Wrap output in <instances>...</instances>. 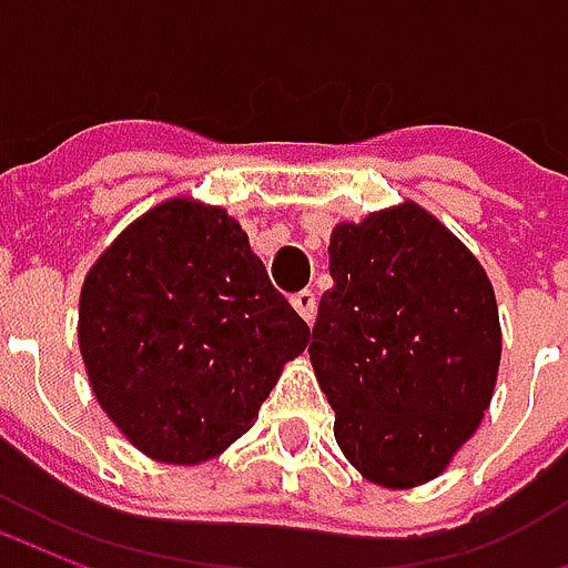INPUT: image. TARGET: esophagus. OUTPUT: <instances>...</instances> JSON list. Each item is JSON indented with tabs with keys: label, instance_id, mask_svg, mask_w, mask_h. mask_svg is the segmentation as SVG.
Masks as SVG:
<instances>
[{
	"label": "esophagus",
	"instance_id": "1",
	"mask_svg": "<svg viewBox=\"0 0 568 568\" xmlns=\"http://www.w3.org/2000/svg\"><path fill=\"white\" fill-rule=\"evenodd\" d=\"M292 304H295L297 313L307 322L316 320V295H313V288H301V292H295V295H292Z\"/></svg>",
	"mask_w": 568,
	"mask_h": 568
}]
</instances>
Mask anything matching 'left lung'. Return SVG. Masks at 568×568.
Returning a JSON list of instances; mask_svg holds the SVG:
<instances>
[{"label":"left lung","mask_w":568,"mask_h":568,"mask_svg":"<svg viewBox=\"0 0 568 568\" xmlns=\"http://www.w3.org/2000/svg\"><path fill=\"white\" fill-rule=\"evenodd\" d=\"M310 362L334 438L371 484L440 475L484 419L501 356L487 273L417 203L337 224Z\"/></svg>","instance_id":"1"}]
</instances>
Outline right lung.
Here are the masks:
<instances>
[{"mask_svg":"<svg viewBox=\"0 0 568 568\" xmlns=\"http://www.w3.org/2000/svg\"><path fill=\"white\" fill-rule=\"evenodd\" d=\"M79 320L97 402L142 453L175 465L246 435L310 337L246 231L187 200L118 236L84 280Z\"/></svg>","mask_w":568,"mask_h":568,"instance_id":"add662e5","label":"right lung"}]
</instances>
